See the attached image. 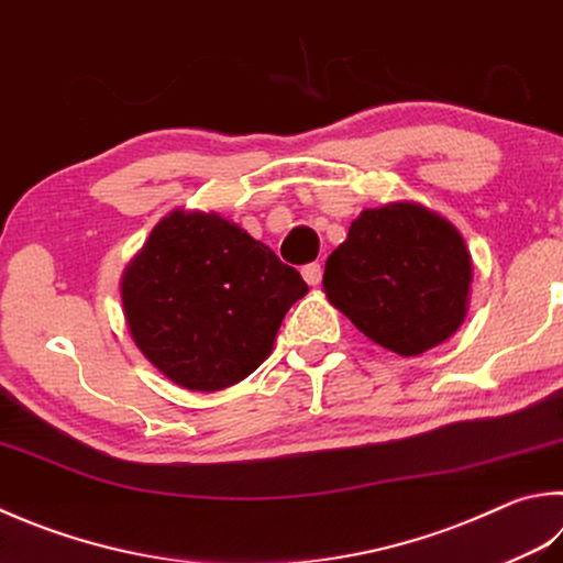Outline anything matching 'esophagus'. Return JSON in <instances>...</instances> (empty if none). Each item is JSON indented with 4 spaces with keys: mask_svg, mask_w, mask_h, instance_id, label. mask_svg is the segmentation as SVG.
Instances as JSON below:
<instances>
[{
    "mask_svg": "<svg viewBox=\"0 0 563 563\" xmlns=\"http://www.w3.org/2000/svg\"><path fill=\"white\" fill-rule=\"evenodd\" d=\"M301 277L309 286H318V284H321V277H323L321 264H306V267L301 269Z\"/></svg>",
    "mask_w": 563,
    "mask_h": 563,
    "instance_id": "1",
    "label": "esophagus"
}]
</instances>
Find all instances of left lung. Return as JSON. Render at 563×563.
Here are the masks:
<instances>
[{
    "label": "left lung",
    "instance_id": "left-lung-1",
    "mask_svg": "<svg viewBox=\"0 0 563 563\" xmlns=\"http://www.w3.org/2000/svg\"><path fill=\"white\" fill-rule=\"evenodd\" d=\"M471 284L473 260L459 228L413 200L365 208L323 272L325 299L401 357L427 353L459 331Z\"/></svg>",
    "mask_w": 563,
    "mask_h": 563
}]
</instances>
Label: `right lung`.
Wrapping results in <instances>:
<instances>
[{
	"label": "right lung",
	"mask_w": 563,
	"mask_h": 563,
	"mask_svg": "<svg viewBox=\"0 0 563 563\" xmlns=\"http://www.w3.org/2000/svg\"><path fill=\"white\" fill-rule=\"evenodd\" d=\"M309 286L238 222L176 208L156 222L120 282L126 331L174 385L218 391L269 357Z\"/></svg>",
	"instance_id": "1"
}]
</instances>
